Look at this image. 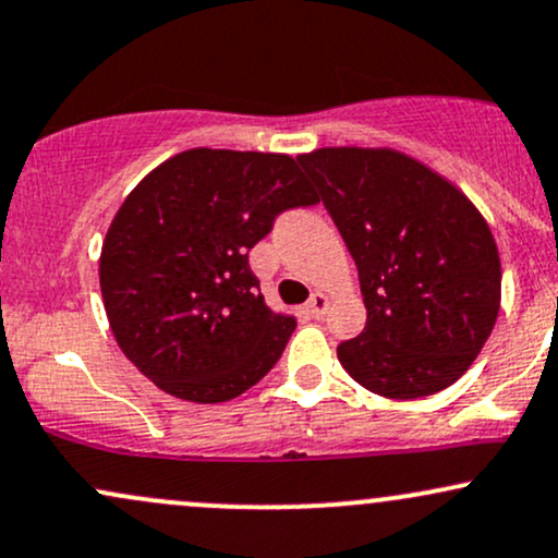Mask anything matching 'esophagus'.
<instances>
[{"mask_svg":"<svg viewBox=\"0 0 558 558\" xmlns=\"http://www.w3.org/2000/svg\"><path fill=\"white\" fill-rule=\"evenodd\" d=\"M328 304H330L328 293L317 291V293H315V296H312V299H310V304H306V315H310V317H315V319H319V317H325V312H328Z\"/></svg>","mask_w":558,"mask_h":558,"instance_id":"obj_1","label":"esophagus"}]
</instances>
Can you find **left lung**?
I'll use <instances>...</instances> for the list:
<instances>
[{
    "mask_svg": "<svg viewBox=\"0 0 558 558\" xmlns=\"http://www.w3.org/2000/svg\"><path fill=\"white\" fill-rule=\"evenodd\" d=\"M360 270L367 325L338 362L386 399H422L475 362L501 306L488 222L444 175L393 149L299 157Z\"/></svg>",
    "mask_w": 558,
    "mask_h": 558,
    "instance_id": "obj_1",
    "label": "left lung"
}]
</instances>
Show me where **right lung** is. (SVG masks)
Returning <instances> with one entry per match:
<instances>
[{
	"mask_svg": "<svg viewBox=\"0 0 558 558\" xmlns=\"http://www.w3.org/2000/svg\"><path fill=\"white\" fill-rule=\"evenodd\" d=\"M317 202L288 155L189 149L151 170L99 259L107 319L138 373L194 403L257 386L296 319L265 304L248 252L280 213Z\"/></svg>",
	"mask_w": 558,
	"mask_h": 558,
	"instance_id": "obj_1",
	"label": "right lung"
}]
</instances>
